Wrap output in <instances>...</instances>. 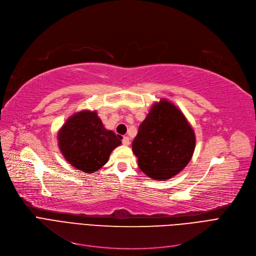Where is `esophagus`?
Segmentation results:
<instances>
[{
	"mask_svg": "<svg viewBox=\"0 0 256 256\" xmlns=\"http://www.w3.org/2000/svg\"><path fill=\"white\" fill-rule=\"evenodd\" d=\"M122 142L124 146H129L130 144V138L128 136H124L122 140Z\"/></svg>",
	"mask_w": 256,
	"mask_h": 256,
	"instance_id": "obj_1",
	"label": "esophagus"
}]
</instances>
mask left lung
<instances>
[{
    "instance_id": "left-lung-1",
    "label": "left lung",
    "mask_w": 256,
    "mask_h": 256,
    "mask_svg": "<svg viewBox=\"0 0 256 256\" xmlns=\"http://www.w3.org/2000/svg\"><path fill=\"white\" fill-rule=\"evenodd\" d=\"M195 133L184 114L168 99L155 102L132 142L140 170L156 181L181 172L191 160Z\"/></svg>"
}]
</instances>
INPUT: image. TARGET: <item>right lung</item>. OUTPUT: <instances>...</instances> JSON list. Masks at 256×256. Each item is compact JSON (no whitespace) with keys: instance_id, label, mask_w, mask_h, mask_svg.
I'll use <instances>...</instances> for the list:
<instances>
[{"instance_id":"obj_1","label":"right lung","mask_w":256,"mask_h":256,"mask_svg":"<svg viewBox=\"0 0 256 256\" xmlns=\"http://www.w3.org/2000/svg\"><path fill=\"white\" fill-rule=\"evenodd\" d=\"M58 146L69 164L86 174L99 170L114 150L122 144L114 131L105 129L96 110L70 116L58 132Z\"/></svg>"}]
</instances>
